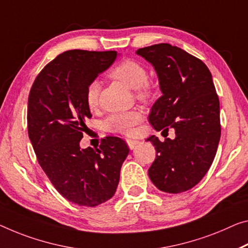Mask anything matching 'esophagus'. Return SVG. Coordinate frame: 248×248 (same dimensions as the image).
<instances>
[{
    "label": "esophagus",
    "instance_id": "obj_1",
    "mask_svg": "<svg viewBox=\"0 0 248 248\" xmlns=\"http://www.w3.org/2000/svg\"><path fill=\"white\" fill-rule=\"evenodd\" d=\"M126 143L128 147L131 148V150H134V148L136 147V145H139V140H132V139H127L126 140Z\"/></svg>",
    "mask_w": 248,
    "mask_h": 248
}]
</instances>
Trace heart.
<instances>
[{
	"label": "heart",
	"mask_w": 248,
	"mask_h": 248,
	"mask_svg": "<svg viewBox=\"0 0 248 248\" xmlns=\"http://www.w3.org/2000/svg\"><path fill=\"white\" fill-rule=\"evenodd\" d=\"M108 76L120 81L135 91L136 97L140 101H147L151 96V86L148 84V73L142 64L133 60H124L116 64ZM101 86L97 81L89 83L85 90V103L91 111L97 108ZM143 121V114L140 111H127L113 113L103 122V128L108 132L131 135L136 125Z\"/></svg>",
	"instance_id": "1"
}]
</instances>
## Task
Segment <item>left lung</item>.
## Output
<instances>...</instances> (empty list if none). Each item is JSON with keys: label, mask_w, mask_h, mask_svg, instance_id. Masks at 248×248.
Instances as JSON below:
<instances>
[{"label": "left lung", "mask_w": 248, "mask_h": 248, "mask_svg": "<svg viewBox=\"0 0 248 248\" xmlns=\"http://www.w3.org/2000/svg\"><path fill=\"white\" fill-rule=\"evenodd\" d=\"M136 54L154 66L163 93L152 106L150 123L157 132L175 129L174 140H146L157 153L148 176L162 192H185L205 176L218 146L219 100L212 74L200 59L167 43L139 48Z\"/></svg>", "instance_id": "1"}]
</instances>
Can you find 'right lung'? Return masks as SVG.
<instances>
[{
	"mask_svg": "<svg viewBox=\"0 0 248 248\" xmlns=\"http://www.w3.org/2000/svg\"><path fill=\"white\" fill-rule=\"evenodd\" d=\"M115 51L72 49L45 65L31 87L28 103L29 137L39 164L67 201L94 207L112 199L129 148L120 137L108 136L100 148L81 150L90 82L112 65Z\"/></svg>",
	"mask_w": 248,
	"mask_h": 248,
	"instance_id": "right-lung-1",
	"label": "right lung"
}]
</instances>
